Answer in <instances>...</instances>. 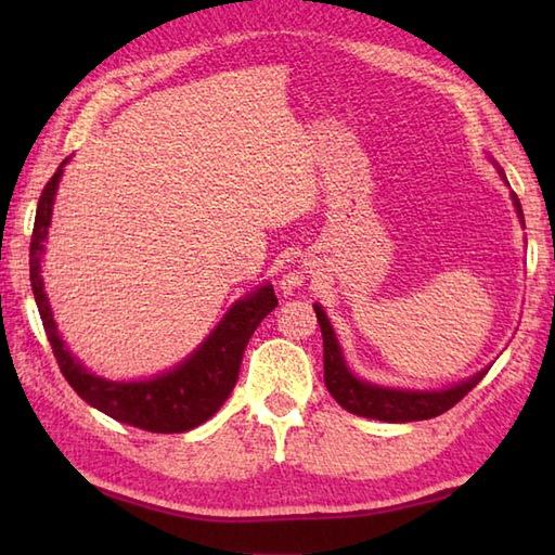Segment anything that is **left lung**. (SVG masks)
<instances>
[{
	"mask_svg": "<svg viewBox=\"0 0 555 555\" xmlns=\"http://www.w3.org/2000/svg\"><path fill=\"white\" fill-rule=\"evenodd\" d=\"M499 173L503 176L501 169ZM511 197L517 209V217H520L525 227L520 199H517L515 193ZM314 312L324 338V384L328 388V393L334 396L336 403L340 408H346L348 412H352V415L382 420V422L431 420L436 415H443L446 410H451L457 400H463L489 372V370H481L475 376H469V379L460 382L455 386L441 388V391H410V388H386V386L362 382L348 370L344 352H340V346H338V338L334 334V326L326 320V312L322 310V305L314 302Z\"/></svg>",
	"mask_w": 555,
	"mask_h": 555,
	"instance_id": "8db88e82",
	"label": "left lung"
}]
</instances>
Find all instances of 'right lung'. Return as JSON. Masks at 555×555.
I'll return each mask as SVG.
<instances>
[{"label":"right lung","instance_id":"1","mask_svg":"<svg viewBox=\"0 0 555 555\" xmlns=\"http://www.w3.org/2000/svg\"><path fill=\"white\" fill-rule=\"evenodd\" d=\"M64 164L66 159L44 185L38 211H35L30 238V286L59 370H62L70 388L86 403L114 417L116 422L155 434H181L199 427L223 405V400L229 398L235 382H238L247 340L255 334L259 322L279 305L274 288L264 284L247 293L245 298L235 300L231 310L223 314V320L215 326V332L179 367L162 372L159 376H152V379L145 382H109L98 374H90L70 356L62 336L56 332L40 267L47 231H50L52 223L56 185L64 173Z\"/></svg>","mask_w":555,"mask_h":555}]
</instances>
